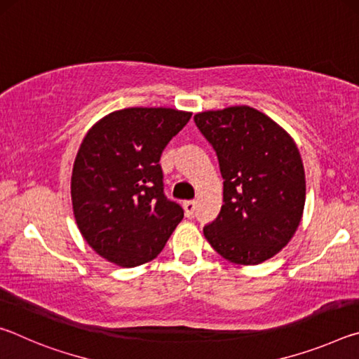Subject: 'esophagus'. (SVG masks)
<instances>
[{"mask_svg": "<svg viewBox=\"0 0 359 359\" xmlns=\"http://www.w3.org/2000/svg\"><path fill=\"white\" fill-rule=\"evenodd\" d=\"M184 210H185V215L188 218H191L194 215V210H196V203H194V201H185L184 203Z\"/></svg>", "mask_w": 359, "mask_h": 359, "instance_id": "34e87169", "label": "esophagus"}]
</instances>
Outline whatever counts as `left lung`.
Here are the masks:
<instances>
[{
  "label": "left lung",
  "mask_w": 359,
  "mask_h": 359,
  "mask_svg": "<svg viewBox=\"0 0 359 359\" xmlns=\"http://www.w3.org/2000/svg\"><path fill=\"white\" fill-rule=\"evenodd\" d=\"M214 147L223 177V205L203 233L234 264H259L293 238L306 204V172L287 131L250 106L194 115Z\"/></svg>",
  "instance_id": "obj_1"
}]
</instances>
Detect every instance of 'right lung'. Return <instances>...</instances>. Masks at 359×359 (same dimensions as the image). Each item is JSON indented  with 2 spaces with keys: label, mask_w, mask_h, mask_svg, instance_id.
<instances>
[{
  "label": "right lung",
  "mask_w": 359,
  "mask_h": 359,
  "mask_svg": "<svg viewBox=\"0 0 359 359\" xmlns=\"http://www.w3.org/2000/svg\"><path fill=\"white\" fill-rule=\"evenodd\" d=\"M191 112L126 107L88 130L72 166L71 201L77 228L111 263L135 267L156 258L184 218L163 193L161 151Z\"/></svg>",
  "instance_id": "right-lung-1"
}]
</instances>
